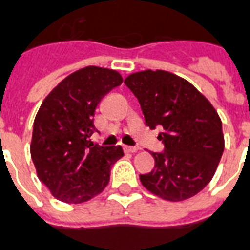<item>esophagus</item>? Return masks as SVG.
<instances>
[{
  "mask_svg": "<svg viewBox=\"0 0 250 250\" xmlns=\"http://www.w3.org/2000/svg\"><path fill=\"white\" fill-rule=\"evenodd\" d=\"M124 150L125 153H137L138 151V147H133V146H124Z\"/></svg>",
  "mask_w": 250,
  "mask_h": 250,
  "instance_id": "esophagus-1",
  "label": "esophagus"
}]
</instances>
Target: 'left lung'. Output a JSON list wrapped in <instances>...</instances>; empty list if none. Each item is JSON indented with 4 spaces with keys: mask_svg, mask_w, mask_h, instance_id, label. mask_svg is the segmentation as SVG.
<instances>
[{
    "mask_svg": "<svg viewBox=\"0 0 250 250\" xmlns=\"http://www.w3.org/2000/svg\"><path fill=\"white\" fill-rule=\"evenodd\" d=\"M125 84L138 99L150 129L162 126V153L141 174L151 194L170 202L192 198L211 182L224 151L223 125L212 104L186 79L157 69L129 75Z\"/></svg>",
    "mask_w": 250,
    "mask_h": 250,
    "instance_id": "obj_1",
    "label": "left lung"
}]
</instances>
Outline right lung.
Instances as JSON below:
<instances>
[{"instance_id":"1","label":"right lung","mask_w":250,"mask_h":250,"mask_svg":"<svg viewBox=\"0 0 250 250\" xmlns=\"http://www.w3.org/2000/svg\"><path fill=\"white\" fill-rule=\"evenodd\" d=\"M121 83L117 71L89 65L62 80L43 100L30 151L38 178L58 200L84 203L109 183L123 147L100 146L89 137L96 130L97 105Z\"/></svg>"}]
</instances>
